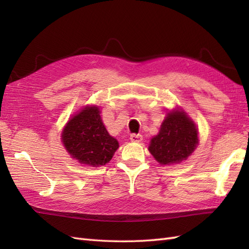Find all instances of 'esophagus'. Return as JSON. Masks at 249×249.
Listing matches in <instances>:
<instances>
[{"label":"esophagus","instance_id":"esophagus-1","mask_svg":"<svg viewBox=\"0 0 249 249\" xmlns=\"http://www.w3.org/2000/svg\"><path fill=\"white\" fill-rule=\"evenodd\" d=\"M129 139L133 142H141L143 138H142V135H140V134H133V135H130Z\"/></svg>","mask_w":249,"mask_h":249}]
</instances>
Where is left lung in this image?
Returning a JSON list of instances; mask_svg holds the SVG:
<instances>
[{"mask_svg": "<svg viewBox=\"0 0 249 249\" xmlns=\"http://www.w3.org/2000/svg\"><path fill=\"white\" fill-rule=\"evenodd\" d=\"M198 143L194 121L177 108L167 113L160 133L151 139L149 151L160 165H173L186 160Z\"/></svg>", "mask_w": 249, "mask_h": 249, "instance_id": "8db88e82", "label": "left lung"}]
</instances>
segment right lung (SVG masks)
Here are the masks:
<instances>
[{"label":"right lung","mask_w":249,"mask_h":249,"mask_svg":"<svg viewBox=\"0 0 249 249\" xmlns=\"http://www.w3.org/2000/svg\"><path fill=\"white\" fill-rule=\"evenodd\" d=\"M61 137L71 158L92 167L106 165L119 149L118 140L105 127L97 106H87L71 116Z\"/></svg>","instance_id":"obj_1"}]
</instances>
